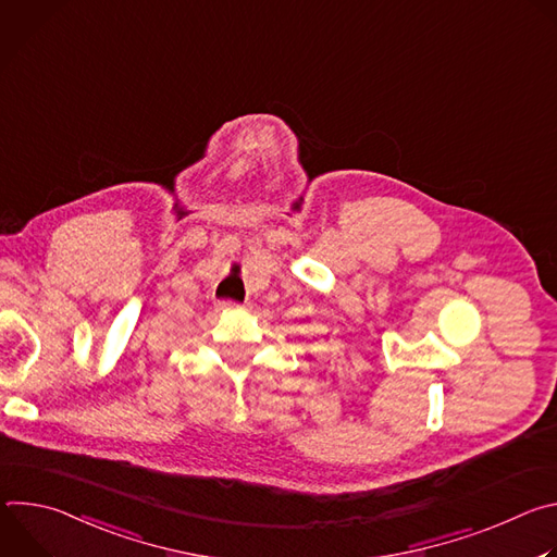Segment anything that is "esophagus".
Returning a JSON list of instances; mask_svg holds the SVG:
<instances>
[{
    "mask_svg": "<svg viewBox=\"0 0 557 557\" xmlns=\"http://www.w3.org/2000/svg\"><path fill=\"white\" fill-rule=\"evenodd\" d=\"M218 308H220V310H240V308H243V304H237V301L226 299V301H220V304H218Z\"/></svg>",
    "mask_w": 557,
    "mask_h": 557,
    "instance_id": "obj_1",
    "label": "esophagus"
}]
</instances>
